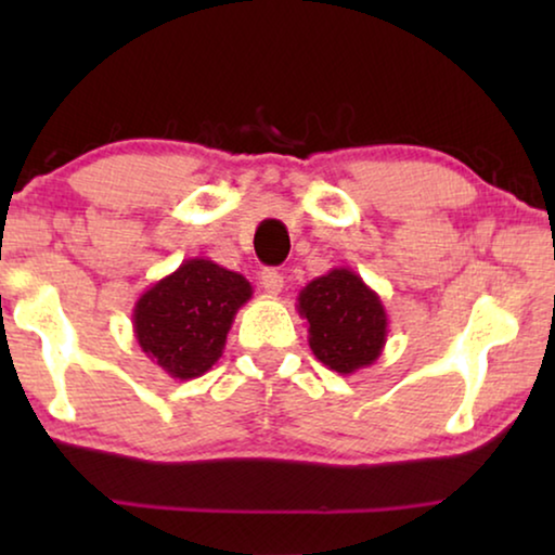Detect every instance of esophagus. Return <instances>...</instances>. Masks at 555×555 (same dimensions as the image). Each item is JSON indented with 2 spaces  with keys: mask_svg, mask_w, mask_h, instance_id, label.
Here are the masks:
<instances>
[{
  "mask_svg": "<svg viewBox=\"0 0 555 555\" xmlns=\"http://www.w3.org/2000/svg\"><path fill=\"white\" fill-rule=\"evenodd\" d=\"M260 283H262L264 293H268V295H280V293H283V285H285V280H283V275H280L278 270L268 268V270H262V275H260Z\"/></svg>",
  "mask_w": 555,
  "mask_h": 555,
  "instance_id": "34e87169",
  "label": "esophagus"
}]
</instances>
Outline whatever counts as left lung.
I'll return each instance as SVG.
<instances>
[{"label":"left lung","instance_id":"left-lung-1","mask_svg":"<svg viewBox=\"0 0 555 555\" xmlns=\"http://www.w3.org/2000/svg\"><path fill=\"white\" fill-rule=\"evenodd\" d=\"M308 323L310 351L336 374H356L382 356L389 315L378 293L348 268H333L310 280L298 295Z\"/></svg>","mask_w":555,"mask_h":555}]
</instances>
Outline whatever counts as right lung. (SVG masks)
Listing matches in <instances>:
<instances>
[{"mask_svg": "<svg viewBox=\"0 0 555 555\" xmlns=\"http://www.w3.org/2000/svg\"><path fill=\"white\" fill-rule=\"evenodd\" d=\"M249 298L253 285L240 272L192 257L135 300L133 336L166 376L189 382L219 361L234 315Z\"/></svg>", "mask_w": 555, "mask_h": 555, "instance_id": "1", "label": "right lung"}]
</instances>
